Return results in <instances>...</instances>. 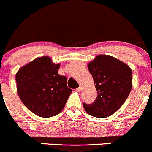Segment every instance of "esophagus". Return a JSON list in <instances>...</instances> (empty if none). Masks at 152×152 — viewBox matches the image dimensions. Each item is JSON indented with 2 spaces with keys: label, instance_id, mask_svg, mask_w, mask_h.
I'll return each instance as SVG.
<instances>
[{
  "label": "esophagus",
  "instance_id": "34e87169",
  "mask_svg": "<svg viewBox=\"0 0 152 152\" xmlns=\"http://www.w3.org/2000/svg\"><path fill=\"white\" fill-rule=\"evenodd\" d=\"M81 90H82V86H80L79 87H78V88H76V91H77L78 92H80V91H81Z\"/></svg>",
  "mask_w": 152,
  "mask_h": 152
}]
</instances>
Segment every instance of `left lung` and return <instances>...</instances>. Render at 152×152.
<instances>
[{
	"mask_svg": "<svg viewBox=\"0 0 152 152\" xmlns=\"http://www.w3.org/2000/svg\"><path fill=\"white\" fill-rule=\"evenodd\" d=\"M97 97L91 104L83 103L85 111L94 117L114 114L128 98L132 88V69L127 64L109 55H98L88 63Z\"/></svg>",
	"mask_w": 152,
	"mask_h": 152,
	"instance_id": "obj_1",
	"label": "left lung"
}]
</instances>
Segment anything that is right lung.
Returning a JSON list of instances; mask_svg holds the SVG:
<instances>
[{"label":"right lung","instance_id":"obj_1","mask_svg":"<svg viewBox=\"0 0 152 152\" xmlns=\"http://www.w3.org/2000/svg\"><path fill=\"white\" fill-rule=\"evenodd\" d=\"M59 68L60 64L42 56L23 66L15 75L19 98L38 116L49 118L59 114L72 92L66 76L58 74Z\"/></svg>","mask_w":152,"mask_h":152}]
</instances>
